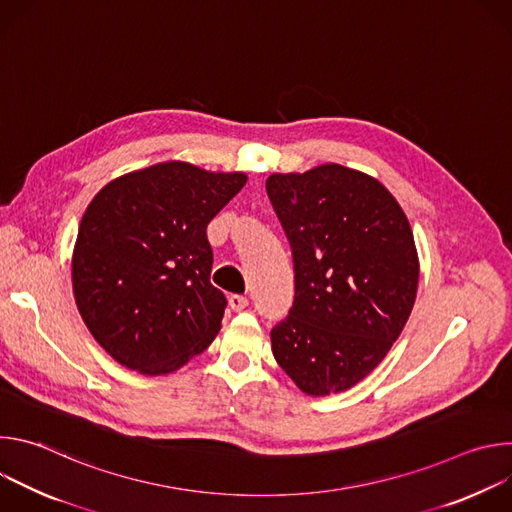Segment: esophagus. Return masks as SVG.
<instances>
[{"label": "esophagus", "mask_w": 512, "mask_h": 512, "mask_svg": "<svg viewBox=\"0 0 512 512\" xmlns=\"http://www.w3.org/2000/svg\"><path fill=\"white\" fill-rule=\"evenodd\" d=\"M229 306L235 310V312H241V310H245L247 306H249V300L245 298V296H239V294H233L231 298H229Z\"/></svg>", "instance_id": "esophagus-1"}]
</instances>
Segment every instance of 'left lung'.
Listing matches in <instances>:
<instances>
[{"label": "left lung", "instance_id": "obj_1", "mask_svg": "<svg viewBox=\"0 0 512 512\" xmlns=\"http://www.w3.org/2000/svg\"><path fill=\"white\" fill-rule=\"evenodd\" d=\"M267 196L294 257V306L271 330L279 367L306 395L354 387L387 356L417 296L405 212L375 178L324 164L273 174Z\"/></svg>", "mask_w": 512, "mask_h": 512}]
</instances>
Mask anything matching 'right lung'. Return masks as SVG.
<instances>
[{
	"label": "right lung",
	"instance_id": "add662e5",
	"mask_svg": "<svg viewBox=\"0 0 512 512\" xmlns=\"http://www.w3.org/2000/svg\"><path fill=\"white\" fill-rule=\"evenodd\" d=\"M247 176L164 162L109 182L72 253V291L93 338L123 367L168 375L208 348L227 298L210 283L206 227Z\"/></svg>",
	"mask_w": 512,
	"mask_h": 512
}]
</instances>
